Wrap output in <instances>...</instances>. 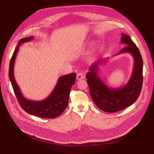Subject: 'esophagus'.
Returning <instances> with one entry per match:
<instances>
[{"label": "esophagus", "instance_id": "esophagus-1", "mask_svg": "<svg viewBox=\"0 0 154 154\" xmlns=\"http://www.w3.org/2000/svg\"><path fill=\"white\" fill-rule=\"evenodd\" d=\"M84 78H85V75H84V74H83V73H82V72H79V73H78V74H77V79L78 80H82V79H83Z\"/></svg>", "mask_w": 154, "mask_h": 154}]
</instances>
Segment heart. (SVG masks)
Here are the masks:
<instances>
[{"label":"heart","instance_id":"obj_1","mask_svg":"<svg viewBox=\"0 0 154 154\" xmlns=\"http://www.w3.org/2000/svg\"><path fill=\"white\" fill-rule=\"evenodd\" d=\"M94 51V48H93V49H92V53H91V54H92V52Z\"/></svg>","mask_w":154,"mask_h":154}]
</instances>
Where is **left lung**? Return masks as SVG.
Returning a JSON list of instances; mask_svg holds the SVG:
<instances>
[{"mask_svg": "<svg viewBox=\"0 0 154 154\" xmlns=\"http://www.w3.org/2000/svg\"><path fill=\"white\" fill-rule=\"evenodd\" d=\"M120 43L127 45L116 55L128 52L134 59L132 75L126 85L112 88L102 81L97 72L104 59L92 65L86 75L91 98L97 106L106 112H116L131 106L138 99L142 87L143 60L139 48L131 37L124 33L121 35Z\"/></svg>", "mask_w": 154, "mask_h": 154, "instance_id": "obj_1", "label": "left lung"}]
</instances>
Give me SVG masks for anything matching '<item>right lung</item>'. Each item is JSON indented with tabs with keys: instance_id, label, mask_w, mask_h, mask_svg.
<instances>
[{
	"instance_id": "1",
	"label": "right lung",
	"mask_w": 154,
	"mask_h": 154,
	"mask_svg": "<svg viewBox=\"0 0 154 154\" xmlns=\"http://www.w3.org/2000/svg\"><path fill=\"white\" fill-rule=\"evenodd\" d=\"M33 38L34 37H29L23 38L19 40L10 62L9 70V79L16 97L19 101L20 107L24 110L29 114L38 117L54 119L61 115L68 106L70 91L72 86L75 82L76 74L71 73V74L60 77L52 92L44 100L34 101L24 97L15 80L14 68L19 48L21 44L30 42Z\"/></svg>"
}]
</instances>
